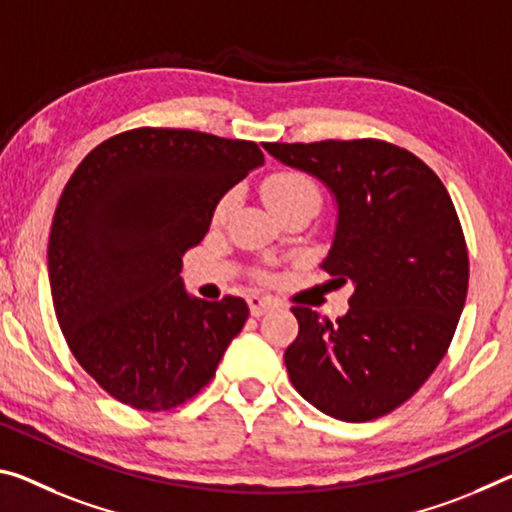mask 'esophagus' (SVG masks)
Returning <instances> with one entry per match:
<instances>
[{"instance_id": "obj_1", "label": "esophagus", "mask_w": 512, "mask_h": 512, "mask_svg": "<svg viewBox=\"0 0 512 512\" xmlns=\"http://www.w3.org/2000/svg\"><path fill=\"white\" fill-rule=\"evenodd\" d=\"M248 307H250V314L253 316H262L269 310H273V307H278V300L271 298V296H248Z\"/></svg>"}]
</instances>
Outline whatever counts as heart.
Here are the masks:
<instances>
[{
  "label": "heart",
  "mask_w": 512,
  "mask_h": 512,
  "mask_svg": "<svg viewBox=\"0 0 512 512\" xmlns=\"http://www.w3.org/2000/svg\"><path fill=\"white\" fill-rule=\"evenodd\" d=\"M262 196L266 205L271 207V212H280V209L298 205V202H312V205H319V186L312 180L310 175L300 173V170H280V173H273L266 177L262 186ZM227 205L230 200H223L216 209V216L221 218L227 212Z\"/></svg>",
  "instance_id": "obj_1"
}]
</instances>
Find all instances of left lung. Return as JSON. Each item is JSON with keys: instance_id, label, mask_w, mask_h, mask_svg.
Here are the masks:
<instances>
[{"instance_id": "1", "label": "left lung", "mask_w": 512, "mask_h": 512, "mask_svg": "<svg viewBox=\"0 0 512 512\" xmlns=\"http://www.w3.org/2000/svg\"><path fill=\"white\" fill-rule=\"evenodd\" d=\"M264 150L328 186L337 223L321 269L355 287L335 323L291 307V385L335 419L383 417L435 371L465 307L469 257L449 191L415 154L376 139Z\"/></svg>"}]
</instances>
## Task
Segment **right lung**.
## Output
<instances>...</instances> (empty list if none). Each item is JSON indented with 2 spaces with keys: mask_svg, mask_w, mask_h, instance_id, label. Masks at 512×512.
I'll return each instance as SVG.
<instances>
[{
  "mask_svg": "<svg viewBox=\"0 0 512 512\" xmlns=\"http://www.w3.org/2000/svg\"><path fill=\"white\" fill-rule=\"evenodd\" d=\"M262 164L253 141L141 127L100 143L72 173L47 246L52 303L72 355L113 399L170 410L214 378L248 305L186 294L182 255Z\"/></svg>",
  "mask_w": 512,
  "mask_h": 512,
  "instance_id": "add662e5",
  "label": "right lung"
}]
</instances>
